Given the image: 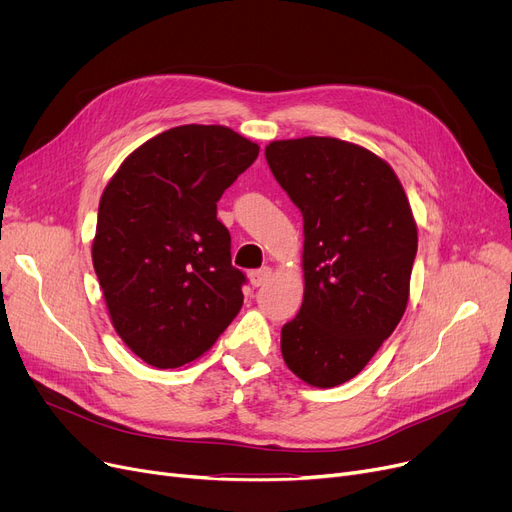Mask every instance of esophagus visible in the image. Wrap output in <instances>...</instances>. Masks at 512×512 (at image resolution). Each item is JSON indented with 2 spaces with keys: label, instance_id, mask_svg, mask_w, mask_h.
<instances>
[{
  "label": "esophagus",
  "instance_id": "obj_1",
  "mask_svg": "<svg viewBox=\"0 0 512 512\" xmlns=\"http://www.w3.org/2000/svg\"><path fill=\"white\" fill-rule=\"evenodd\" d=\"M270 278H272V270H270V267H261V270H253V272L249 274V280H251V284H253L255 288L263 286Z\"/></svg>",
  "mask_w": 512,
  "mask_h": 512
}]
</instances>
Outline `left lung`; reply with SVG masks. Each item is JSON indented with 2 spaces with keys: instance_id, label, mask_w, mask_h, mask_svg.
Masks as SVG:
<instances>
[{
  "instance_id": "obj_1",
  "label": "left lung",
  "mask_w": 512,
  "mask_h": 512,
  "mask_svg": "<svg viewBox=\"0 0 512 512\" xmlns=\"http://www.w3.org/2000/svg\"><path fill=\"white\" fill-rule=\"evenodd\" d=\"M265 159L305 234V297L282 328V357L303 382L334 388L355 378L405 313L417 224L394 170L359 145L274 141Z\"/></svg>"
}]
</instances>
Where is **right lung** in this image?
<instances>
[{"label":"right lung","instance_id":"right-lung-1","mask_svg":"<svg viewBox=\"0 0 512 512\" xmlns=\"http://www.w3.org/2000/svg\"><path fill=\"white\" fill-rule=\"evenodd\" d=\"M259 145L226 126H176L132 151L99 201L93 267L118 336L159 369L199 359L242 307L218 220Z\"/></svg>","mask_w":512,"mask_h":512}]
</instances>
